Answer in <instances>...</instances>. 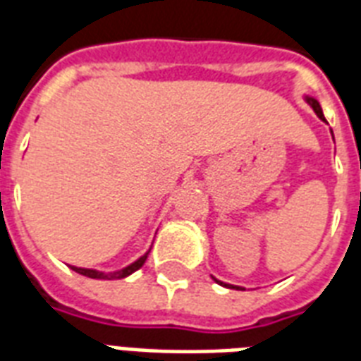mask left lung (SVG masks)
I'll use <instances>...</instances> for the list:
<instances>
[{"mask_svg": "<svg viewBox=\"0 0 361 361\" xmlns=\"http://www.w3.org/2000/svg\"><path fill=\"white\" fill-rule=\"evenodd\" d=\"M305 102L309 103V105H311L312 111H314V113H317L318 118L324 120V122H326V118H324V113H322V107H320V103H318V99H314V97H312V96H305ZM331 135H334V131H331ZM212 279H214V276H212ZM214 282H219L220 286H226V288H237V290H243L241 286H235V284H228V282H222V281H219V279H214Z\"/></svg>", "mask_w": 361, "mask_h": 361, "instance_id": "left-lung-1", "label": "left lung"}]
</instances>
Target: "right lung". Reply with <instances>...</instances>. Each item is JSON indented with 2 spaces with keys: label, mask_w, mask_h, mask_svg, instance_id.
<instances>
[{
  "label": "right lung",
  "mask_w": 361,
  "mask_h": 361,
  "mask_svg": "<svg viewBox=\"0 0 361 361\" xmlns=\"http://www.w3.org/2000/svg\"><path fill=\"white\" fill-rule=\"evenodd\" d=\"M149 252L150 250H147V252L142 254L141 258H137L135 262H131L130 265H126V267H122V269H116V271H97V269H88V267H75V265H69L71 269L77 271L79 275H85V276H90V279H103V281H116V279H124V276H130L131 273H135L137 269H141L142 264L147 262V258H149Z\"/></svg>",
  "instance_id": "add662e5"
}]
</instances>
